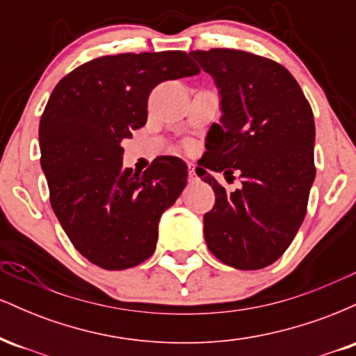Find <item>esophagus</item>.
Returning <instances> with one entry per match:
<instances>
[{"label":"esophagus","mask_w":356,"mask_h":356,"mask_svg":"<svg viewBox=\"0 0 356 356\" xmlns=\"http://www.w3.org/2000/svg\"><path fill=\"white\" fill-rule=\"evenodd\" d=\"M187 174H189V181L194 182L195 181V170H194V164H187Z\"/></svg>","instance_id":"esophagus-1"}]
</instances>
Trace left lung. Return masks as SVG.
I'll return each mask as SVG.
<instances>
[{
    "instance_id": "left-lung-1",
    "label": "left lung",
    "mask_w": 356,
    "mask_h": 356,
    "mask_svg": "<svg viewBox=\"0 0 356 356\" xmlns=\"http://www.w3.org/2000/svg\"><path fill=\"white\" fill-rule=\"evenodd\" d=\"M189 55L214 79L222 113L195 169L216 192L204 216L207 248L227 266L266 268L288 249L306 214L316 175L312 107L276 61L229 48ZM212 172L239 173L243 186L226 193Z\"/></svg>"
}]
</instances>
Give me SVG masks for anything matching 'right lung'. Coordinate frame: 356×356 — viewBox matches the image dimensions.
I'll return each mask as SVG.
<instances>
[{"instance_id":"right-lung-1","label":"right lung","mask_w":356,"mask_h":356,"mask_svg":"<svg viewBox=\"0 0 356 356\" xmlns=\"http://www.w3.org/2000/svg\"><path fill=\"white\" fill-rule=\"evenodd\" d=\"M199 72L186 51L122 53L80 65L51 92L40 120L42 169L53 212L90 263L118 271L154 254L187 165L164 155L132 172L122 167V140L145 125L154 87Z\"/></svg>"}]
</instances>
